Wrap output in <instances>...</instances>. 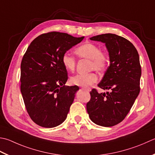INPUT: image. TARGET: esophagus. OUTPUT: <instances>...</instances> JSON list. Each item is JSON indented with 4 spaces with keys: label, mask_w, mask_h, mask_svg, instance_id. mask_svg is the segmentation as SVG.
Wrapping results in <instances>:
<instances>
[{
    "label": "esophagus",
    "mask_w": 155,
    "mask_h": 155,
    "mask_svg": "<svg viewBox=\"0 0 155 155\" xmlns=\"http://www.w3.org/2000/svg\"><path fill=\"white\" fill-rule=\"evenodd\" d=\"M83 89L84 91H86L87 92H89L90 91H91V89H90V88H85V87H83Z\"/></svg>",
    "instance_id": "obj_1"
}]
</instances>
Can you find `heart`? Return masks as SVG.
<instances>
[{
  "instance_id": "obj_1",
  "label": "heart",
  "mask_w": 155,
  "mask_h": 155,
  "mask_svg": "<svg viewBox=\"0 0 155 155\" xmlns=\"http://www.w3.org/2000/svg\"><path fill=\"white\" fill-rule=\"evenodd\" d=\"M75 53L81 58L90 60V69L96 71L104 72L110 64V56L101 51L99 45L92 42H86L75 49ZM62 63L66 70L72 72L76 68V59L68 52L63 54ZM97 76L94 72L87 74H77L70 78V83L72 85L80 87H88L97 81Z\"/></svg>"
}]
</instances>
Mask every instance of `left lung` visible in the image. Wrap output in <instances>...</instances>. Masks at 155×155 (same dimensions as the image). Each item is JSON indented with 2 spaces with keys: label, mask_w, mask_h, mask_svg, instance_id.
<instances>
[{
  "label": "left lung",
  "mask_w": 155,
  "mask_h": 155,
  "mask_svg": "<svg viewBox=\"0 0 155 155\" xmlns=\"http://www.w3.org/2000/svg\"><path fill=\"white\" fill-rule=\"evenodd\" d=\"M90 39L105 43L109 51L110 65L98 87L111 91L99 93L93 89L87 110L95 124L114 126L124 120L140 93L139 55L134 45L122 36L105 33Z\"/></svg>",
  "instance_id": "obj_1"
}]
</instances>
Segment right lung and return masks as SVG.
Segmentation results:
<instances>
[{"label": "right lung", "mask_w": 155, "mask_h": 155, "mask_svg": "<svg viewBox=\"0 0 155 155\" xmlns=\"http://www.w3.org/2000/svg\"><path fill=\"white\" fill-rule=\"evenodd\" d=\"M84 37L51 31L33 39L21 64V92L27 113L38 126L54 128L67 117L77 86H65L67 71L62 63L66 51Z\"/></svg>", "instance_id": "obj_1"}]
</instances>
